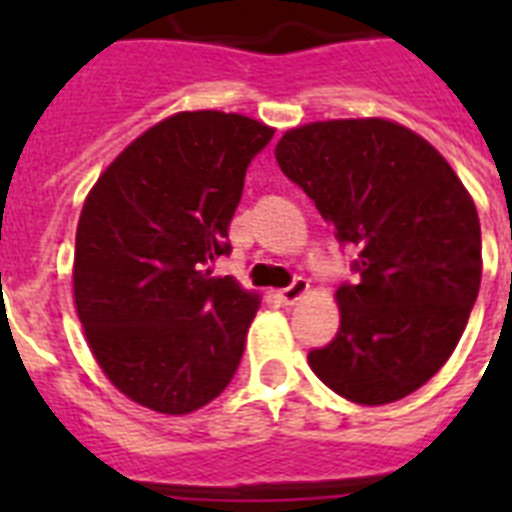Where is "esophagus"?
Here are the masks:
<instances>
[{"mask_svg":"<svg viewBox=\"0 0 512 512\" xmlns=\"http://www.w3.org/2000/svg\"><path fill=\"white\" fill-rule=\"evenodd\" d=\"M305 295H308V281L305 279H295L287 289H279V292H276V297H279L284 305H295L297 300H303Z\"/></svg>","mask_w":512,"mask_h":512,"instance_id":"obj_1","label":"esophagus"}]
</instances>
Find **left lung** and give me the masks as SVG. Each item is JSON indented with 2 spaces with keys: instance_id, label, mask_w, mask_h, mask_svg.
Returning a JSON list of instances; mask_svg holds the SVG:
<instances>
[{
  "instance_id": "1",
  "label": "left lung",
  "mask_w": 512,
  "mask_h": 512,
  "mask_svg": "<svg viewBox=\"0 0 512 512\" xmlns=\"http://www.w3.org/2000/svg\"><path fill=\"white\" fill-rule=\"evenodd\" d=\"M276 162L358 252V281L335 295L340 332L308 364L353 404L409 396L452 356L481 287L468 188L428 140L380 116L287 130Z\"/></svg>"
}]
</instances>
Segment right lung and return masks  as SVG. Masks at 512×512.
Masks as SVG:
<instances>
[{"label": "right lung", "mask_w": 512, "mask_h": 512, "mask_svg": "<svg viewBox=\"0 0 512 512\" xmlns=\"http://www.w3.org/2000/svg\"><path fill=\"white\" fill-rule=\"evenodd\" d=\"M273 127L180 111L148 127L84 199L74 305L111 385L159 414H191L231 382L260 295L212 276L244 175Z\"/></svg>", "instance_id": "obj_1"}]
</instances>
